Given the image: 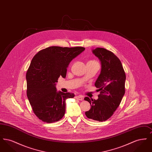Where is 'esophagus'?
Returning a JSON list of instances; mask_svg holds the SVG:
<instances>
[{
	"mask_svg": "<svg viewBox=\"0 0 152 152\" xmlns=\"http://www.w3.org/2000/svg\"><path fill=\"white\" fill-rule=\"evenodd\" d=\"M75 98L76 99L79 100H80V101H82L83 100V97L81 96H77L75 97Z\"/></svg>",
	"mask_w": 152,
	"mask_h": 152,
	"instance_id": "obj_1",
	"label": "esophagus"
}]
</instances>
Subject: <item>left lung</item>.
<instances>
[{"label":"left lung","instance_id":"8db88e82","mask_svg":"<svg viewBox=\"0 0 152 152\" xmlns=\"http://www.w3.org/2000/svg\"><path fill=\"white\" fill-rule=\"evenodd\" d=\"M92 51L101 62V72L94 83L100 94L97 100L84 98L91 107L85 113L88 118L103 121L112 116L119 106L125 94L126 76L121 62L113 53L102 48Z\"/></svg>","mask_w":152,"mask_h":152}]
</instances>
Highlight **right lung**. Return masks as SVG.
<instances>
[{
  "instance_id": "add662e5",
  "label": "right lung",
  "mask_w": 152,
  "mask_h": 152,
  "mask_svg": "<svg viewBox=\"0 0 152 152\" xmlns=\"http://www.w3.org/2000/svg\"><path fill=\"white\" fill-rule=\"evenodd\" d=\"M85 48L53 46L39 51L33 58L26 73L27 95L36 116L44 122L58 121L65 115V100L75 94L57 91L60 76L65 78L66 68Z\"/></svg>"
}]
</instances>
